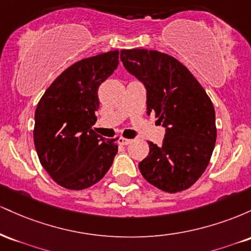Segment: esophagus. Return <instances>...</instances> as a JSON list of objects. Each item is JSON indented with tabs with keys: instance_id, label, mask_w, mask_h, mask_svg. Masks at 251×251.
Segmentation results:
<instances>
[{
	"instance_id": "esophagus-1",
	"label": "esophagus",
	"mask_w": 251,
	"mask_h": 251,
	"mask_svg": "<svg viewBox=\"0 0 251 251\" xmlns=\"http://www.w3.org/2000/svg\"><path fill=\"white\" fill-rule=\"evenodd\" d=\"M131 142H132L131 139H128V138H124V137H120L119 140H118V143H119L120 145H128Z\"/></svg>"
}]
</instances>
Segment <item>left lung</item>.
<instances>
[{"label": "left lung", "mask_w": 251, "mask_h": 251, "mask_svg": "<svg viewBox=\"0 0 251 251\" xmlns=\"http://www.w3.org/2000/svg\"><path fill=\"white\" fill-rule=\"evenodd\" d=\"M129 73L145 85L146 109L166 128L162 145L149 142L139 163L143 177L169 194L183 191L200 179L214 151L215 108L205 89L185 66L158 50H122Z\"/></svg>", "instance_id": "left-lung-1"}]
</instances>
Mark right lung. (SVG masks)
Listing matches in <instances>:
<instances>
[{"label": "right lung", "instance_id": "1", "mask_svg": "<svg viewBox=\"0 0 251 251\" xmlns=\"http://www.w3.org/2000/svg\"><path fill=\"white\" fill-rule=\"evenodd\" d=\"M119 65V50L86 57L65 70L46 89L35 111L34 144L43 169L56 184L83 190L111 168L117 139L94 132L98 88Z\"/></svg>", "mask_w": 251, "mask_h": 251}]
</instances>
